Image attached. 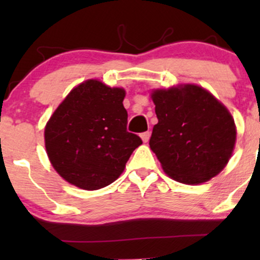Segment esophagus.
<instances>
[{"label":"esophagus","instance_id":"34e87169","mask_svg":"<svg viewBox=\"0 0 260 260\" xmlns=\"http://www.w3.org/2000/svg\"><path fill=\"white\" fill-rule=\"evenodd\" d=\"M140 137H142L143 142L147 143L148 140H149V138H150V132H144V133H142V134H140Z\"/></svg>","mask_w":260,"mask_h":260}]
</instances>
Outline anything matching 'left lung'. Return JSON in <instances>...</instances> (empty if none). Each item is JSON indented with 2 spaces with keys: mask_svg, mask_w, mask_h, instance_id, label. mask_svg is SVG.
Masks as SVG:
<instances>
[{
  "mask_svg": "<svg viewBox=\"0 0 260 260\" xmlns=\"http://www.w3.org/2000/svg\"><path fill=\"white\" fill-rule=\"evenodd\" d=\"M155 124L149 145L164 171L184 184L207 182L225 168L236 143L229 110L202 86L184 84L151 92Z\"/></svg>",
  "mask_w": 260,
  "mask_h": 260,
  "instance_id": "1",
  "label": "left lung"
}]
</instances>
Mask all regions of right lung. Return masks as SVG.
<instances>
[{"mask_svg": "<svg viewBox=\"0 0 260 260\" xmlns=\"http://www.w3.org/2000/svg\"><path fill=\"white\" fill-rule=\"evenodd\" d=\"M126 91L89 79L73 89L45 127V147L62 178L86 190L118 178L133 150L142 144L127 132Z\"/></svg>", "mask_w": 260, "mask_h": 260, "instance_id": "add662e5", "label": "right lung"}]
</instances>
